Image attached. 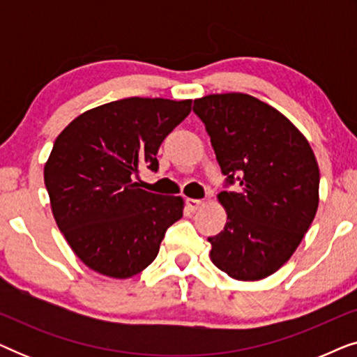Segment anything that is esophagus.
Masks as SVG:
<instances>
[{
	"label": "esophagus",
	"instance_id": "34e87169",
	"mask_svg": "<svg viewBox=\"0 0 357 357\" xmlns=\"http://www.w3.org/2000/svg\"><path fill=\"white\" fill-rule=\"evenodd\" d=\"M203 202L202 199H195V198H187V206L192 209V211H197V209L202 206Z\"/></svg>",
	"mask_w": 357,
	"mask_h": 357
}]
</instances>
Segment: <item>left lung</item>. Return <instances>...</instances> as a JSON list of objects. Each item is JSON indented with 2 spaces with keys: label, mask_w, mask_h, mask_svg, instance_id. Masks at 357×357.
I'll return each mask as SVG.
<instances>
[{
  "label": "left lung",
  "mask_w": 357,
  "mask_h": 357,
  "mask_svg": "<svg viewBox=\"0 0 357 357\" xmlns=\"http://www.w3.org/2000/svg\"><path fill=\"white\" fill-rule=\"evenodd\" d=\"M226 183L227 222L211 242V261L238 281L280 270L299 247L319 208L320 170L305 136L271 105L242 92L195 99Z\"/></svg>",
  "instance_id": "8db88e82"
}]
</instances>
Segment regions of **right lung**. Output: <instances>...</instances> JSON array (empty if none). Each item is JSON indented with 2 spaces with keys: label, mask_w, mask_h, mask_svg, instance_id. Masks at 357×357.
Returning a JSON list of instances; mask_svg holds the SVG:
<instances>
[{
  "label": "right lung",
  "mask_w": 357,
  "mask_h": 357,
  "mask_svg": "<svg viewBox=\"0 0 357 357\" xmlns=\"http://www.w3.org/2000/svg\"><path fill=\"white\" fill-rule=\"evenodd\" d=\"M192 100L128 97L81 114L58 135L43 169L56 226L77 258L125 280L158 257L165 231L183 216L182 197L139 188L158 151Z\"/></svg>",
  "instance_id": "obj_1"
}]
</instances>
